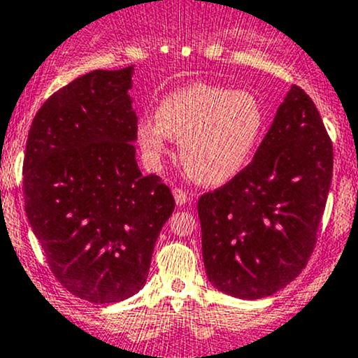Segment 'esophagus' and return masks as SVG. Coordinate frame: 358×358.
Masks as SVG:
<instances>
[{
	"instance_id": "esophagus-1",
	"label": "esophagus",
	"mask_w": 358,
	"mask_h": 358,
	"mask_svg": "<svg viewBox=\"0 0 358 358\" xmlns=\"http://www.w3.org/2000/svg\"><path fill=\"white\" fill-rule=\"evenodd\" d=\"M173 197H175L178 206H185V202L189 201V197H187V194L182 189H173Z\"/></svg>"
}]
</instances>
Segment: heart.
<instances>
[{
  "mask_svg": "<svg viewBox=\"0 0 358 358\" xmlns=\"http://www.w3.org/2000/svg\"><path fill=\"white\" fill-rule=\"evenodd\" d=\"M262 129L264 111L250 92L195 82L164 96L156 120L138 122L137 141L149 164L157 166L169 138H176L190 178L221 185L245 169Z\"/></svg>",
  "mask_w": 358,
  "mask_h": 358,
  "instance_id": "obj_1",
  "label": "heart"
}]
</instances>
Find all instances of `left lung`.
<instances>
[{"label": "left lung", "instance_id": "left-lung-1", "mask_svg": "<svg viewBox=\"0 0 358 358\" xmlns=\"http://www.w3.org/2000/svg\"><path fill=\"white\" fill-rule=\"evenodd\" d=\"M331 176L333 144L321 115L292 85L252 163L199 199L210 285L257 300L295 280L314 250Z\"/></svg>", "mask_w": 358, "mask_h": 358}]
</instances>
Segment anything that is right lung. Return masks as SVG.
<instances>
[{
	"label": "right lung",
	"mask_w": 358,
	"mask_h": 358,
	"mask_svg": "<svg viewBox=\"0 0 358 358\" xmlns=\"http://www.w3.org/2000/svg\"><path fill=\"white\" fill-rule=\"evenodd\" d=\"M134 65L94 70L41 106L24 159L25 213L48 264L70 293L115 303L148 281L175 209L159 176L137 166Z\"/></svg>",
	"instance_id": "add662e5"
}]
</instances>
